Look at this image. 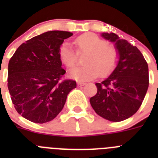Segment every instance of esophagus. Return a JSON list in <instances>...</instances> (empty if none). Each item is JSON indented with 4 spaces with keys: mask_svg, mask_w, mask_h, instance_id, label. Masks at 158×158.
<instances>
[{
    "mask_svg": "<svg viewBox=\"0 0 158 158\" xmlns=\"http://www.w3.org/2000/svg\"><path fill=\"white\" fill-rule=\"evenodd\" d=\"M86 85V83H84V82H81V81L77 82L78 86H84V85Z\"/></svg>",
    "mask_w": 158,
    "mask_h": 158,
    "instance_id": "obj_1",
    "label": "esophagus"
}]
</instances>
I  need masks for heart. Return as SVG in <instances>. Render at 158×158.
Masks as SVG:
<instances>
[{"label":"heart","instance_id":"1","mask_svg":"<svg viewBox=\"0 0 158 158\" xmlns=\"http://www.w3.org/2000/svg\"><path fill=\"white\" fill-rule=\"evenodd\" d=\"M75 43L78 51L88 52V54L85 61V66H75L69 69L71 78L78 81H87L97 77L100 73L101 77H107L115 69L118 61V52L98 35L86 33L79 36ZM58 55L61 62L67 67L73 66L76 62V53L68 43L61 45Z\"/></svg>","mask_w":158,"mask_h":158}]
</instances>
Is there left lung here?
Returning a JSON list of instances; mask_svg holds the SVG:
<instances>
[{
  "instance_id": "obj_1",
  "label": "left lung",
  "mask_w": 158,
  "mask_h": 158,
  "mask_svg": "<svg viewBox=\"0 0 158 158\" xmlns=\"http://www.w3.org/2000/svg\"><path fill=\"white\" fill-rule=\"evenodd\" d=\"M106 40L115 43L118 61L110 76L96 83L97 93L90 104L97 115L111 122H120L135 114L149 87V69L136 47L115 33H102Z\"/></svg>"
}]
</instances>
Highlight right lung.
<instances>
[{
    "instance_id": "add662e5",
    "label": "right lung",
    "mask_w": 158,
    "mask_h": 158,
    "mask_svg": "<svg viewBox=\"0 0 158 158\" xmlns=\"http://www.w3.org/2000/svg\"><path fill=\"white\" fill-rule=\"evenodd\" d=\"M73 33L51 31L22 43L8 62V88L16 111L27 120L44 123L54 119L77 87L61 81L65 73L58 51Z\"/></svg>"
}]
</instances>
